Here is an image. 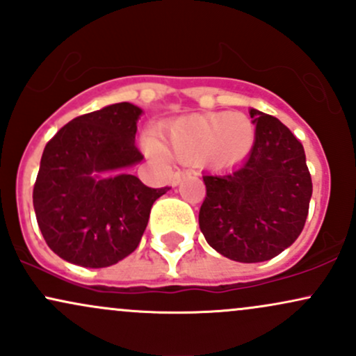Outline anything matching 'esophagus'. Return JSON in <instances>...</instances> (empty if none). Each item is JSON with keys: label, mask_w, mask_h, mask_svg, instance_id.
I'll return each mask as SVG.
<instances>
[{"label": "esophagus", "mask_w": 356, "mask_h": 356, "mask_svg": "<svg viewBox=\"0 0 356 356\" xmlns=\"http://www.w3.org/2000/svg\"><path fill=\"white\" fill-rule=\"evenodd\" d=\"M187 172H175L174 175H172V179H170V184H172V187H177L179 184L182 182V179H184V175H186Z\"/></svg>", "instance_id": "obj_1"}]
</instances>
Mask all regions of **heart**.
Wrapping results in <instances>:
<instances>
[{"label":"heart","mask_w":356,"mask_h":356,"mask_svg":"<svg viewBox=\"0 0 356 356\" xmlns=\"http://www.w3.org/2000/svg\"><path fill=\"white\" fill-rule=\"evenodd\" d=\"M254 140V124L244 113H194L177 118L162 130V147L149 142L147 149L162 154L164 148L182 162L224 170L246 161Z\"/></svg>","instance_id":"obj_1"}]
</instances>
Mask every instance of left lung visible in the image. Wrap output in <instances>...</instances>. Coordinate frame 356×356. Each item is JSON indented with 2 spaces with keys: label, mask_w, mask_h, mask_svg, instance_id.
Masks as SVG:
<instances>
[{
  "label": "left lung",
  "mask_w": 356,
  "mask_h": 356,
  "mask_svg": "<svg viewBox=\"0 0 356 356\" xmlns=\"http://www.w3.org/2000/svg\"><path fill=\"white\" fill-rule=\"evenodd\" d=\"M256 125L251 154L239 167L202 175L199 227L219 254L239 263L273 259L301 234L313 184L301 142L275 117L249 108Z\"/></svg>",
  "instance_id": "left-lung-1"
}]
</instances>
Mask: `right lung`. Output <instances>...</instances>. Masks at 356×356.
I'll return each mask as SVG.
<instances>
[{
    "mask_svg": "<svg viewBox=\"0 0 356 356\" xmlns=\"http://www.w3.org/2000/svg\"><path fill=\"white\" fill-rule=\"evenodd\" d=\"M144 110L122 102L73 118L44 147L33 207L48 248L83 268L117 264L140 243L152 204L169 187L150 189L129 174Z\"/></svg>",
    "mask_w": 356,
    "mask_h": 356,
    "instance_id": "right-lung-1",
    "label": "right lung"
}]
</instances>
